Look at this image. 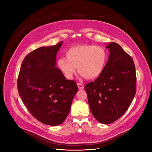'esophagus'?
<instances>
[{"instance_id":"esophagus-1","label":"esophagus","mask_w":152,"mask_h":152,"mask_svg":"<svg viewBox=\"0 0 152 152\" xmlns=\"http://www.w3.org/2000/svg\"><path fill=\"white\" fill-rule=\"evenodd\" d=\"M77 86L79 87V89H83L84 88V86L80 83H77Z\"/></svg>"}]
</instances>
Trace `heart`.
Wrapping results in <instances>:
<instances>
[{"instance_id": "obj_1", "label": "heart", "mask_w": 152, "mask_h": 152, "mask_svg": "<svg viewBox=\"0 0 152 152\" xmlns=\"http://www.w3.org/2000/svg\"><path fill=\"white\" fill-rule=\"evenodd\" d=\"M106 50L99 45L79 44L68 49L66 57L58 60V66L67 79L73 77L77 70L86 79L98 77L103 71L107 61Z\"/></svg>"}]
</instances>
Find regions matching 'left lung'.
Segmentation results:
<instances>
[{"label": "left lung", "instance_id": "left-lung-1", "mask_svg": "<svg viewBox=\"0 0 152 152\" xmlns=\"http://www.w3.org/2000/svg\"><path fill=\"white\" fill-rule=\"evenodd\" d=\"M110 56L102 73L84 88L91 111L98 122L111 124L129 107L136 92L133 59L120 45L110 42Z\"/></svg>", "mask_w": 152, "mask_h": 152}]
</instances>
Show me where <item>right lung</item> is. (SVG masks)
Here are the masks:
<instances>
[{
	"instance_id": "obj_1",
	"label": "right lung",
	"mask_w": 152,
	"mask_h": 152,
	"mask_svg": "<svg viewBox=\"0 0 152 152\" xmlns=\"http://www.w3.org/2000/svg\"><path fill=\"white\" fill-rule=\"evenodd\" d=\"M62 43L41 47L27 54L17 82L18 93L29 112L52 126L65 121L78 91L76 82L66 80L56 67V54Z\"/></svg>"
}]
</instances>
